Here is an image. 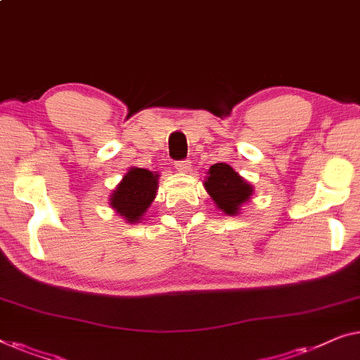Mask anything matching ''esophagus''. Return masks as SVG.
I'll use <instances>...</instances> for the list:
<instances>
[{"label": "esophagus", "instance_id": "esophagus-1", "mask_svg": "<svg viewBox=\"0 0 360 360\" xmlns=\"http://www.w3.org/2000/svg\"><path fill=\"white\" fill-rule=\"evenodd\" d=\"M174 166H176V169L179 171V173H189V171H191V161L189 160L176 161Z\"/></svg>", "mask_w": 360, "mask_h": 360}]
</instances>
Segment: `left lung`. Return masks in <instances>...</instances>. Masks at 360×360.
I'll use <instances>...</instances> for the list:
<instances>
[{
	"label": "left lung",
	"instance_id": "8db88e82",
	"mask_svg": "<svg viewBox=\"0 0 360 360\" xmlns=\"http://www.w3.org/2000/svg\"><path fill=\"white\" fill-rule=\"evenodd\" d=\"M204 186L212 200L226 215L240 214L243 204L252 195V186L243 179L230 165L215 163L207 173Z\"/></svg>",
	"mask_w": 360,
	"mask_h": 360
}]
</instances>
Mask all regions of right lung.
<instances>
[{
    "mask_svg": "<svg viewBox=\"0 0 360 360\" xmlns=\"http://www.w3.org/2000/svg\"><path fill=\"white\" fill-rule=\"evenodd\" d=\"M158 178V174L148 169L130 168L112 191L109 199L110 207L129 224H136L155 200Z\"/></svg>",
    "mask_w": 360,
    "mask_h": 360,
    "instance_id": "1",
    "label": "right lung"
}]
</instances>
